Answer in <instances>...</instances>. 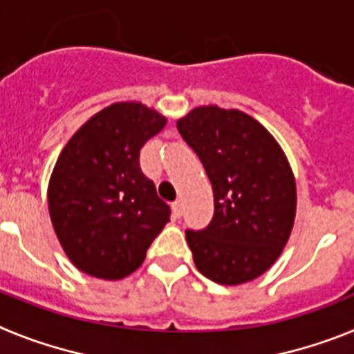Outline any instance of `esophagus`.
<instances>
[{
	"label": "esophagus",
	"instance_id": "esophagus-1",
	"mask_svg": "<svg viewBox=\"0 0 354 354\" xmlns=\"http://www.w3.org/2000/svg\"><path fill=\"white\" fill-rule=\"evenodd\" d=\"M171 209H174L175 218H180V214H183V204H180V200H175L174 204H171Z\"/></svg>",
	"mask_w": 354,
	"mask_h": 354
}]
</instances>
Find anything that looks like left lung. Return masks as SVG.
I'll list each match as a JSON object with an SVG mask.
<instances>
[{
    "label": "left lung",
    "instance_id": "1",
    "mask_svg": "<svg viewBox=\"0 0 354 354\" xmlns=\"http://www.w3.org/2000/svg\"><path fill=\"white\" fill-rule=\"evenodd\" d=\"M214 193V216L186 230L196 270L221 286H239L274 264L296 216V183L270 131L239 109L195 108L177 120Z\"/></svg>",
    "mask_w": 354,
    "mask_h": 354
}]
</instances>
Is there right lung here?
<instances>
[{
    "label": "right lung",
    "mask_w": 354,
    "mask_h": 354,
    "mask_svg": "<svg viewBox=\"0 0 354 354\" xmlns=\"http://www.w3.org/2000/svg\"><path fill=\"white\" fill-rule=\"evenodd\" d=\"M167 118L142 102H115L68 140L48 187L53 227L83 273L120 280L145 261L170 207L140 168V150Z\"/></svg>",
    "instance_id": "right-lung-1"
}]
</instances>
